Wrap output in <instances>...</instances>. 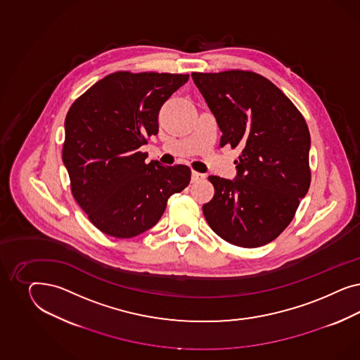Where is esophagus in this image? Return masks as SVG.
I'll return each instance as SVG.
<instances>
[{
  "label": "esophagus",
  "instance_id": "esophagus-1",
  "mask_svg": "<svg viewBox=\"0 0 360 360\" xmlns=\"http://www.w3.org/2000/svg\"><path fill=\"white\" fill-rule=\"evenodd\" d=\"M205 178H206V175L202 174V173H198V172H193L191 173V181L193 182H199V181L205 179Z\"/></svg>",
  "mask_w": 360,
  "mask_h": 360
}]
</instances>
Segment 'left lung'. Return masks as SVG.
I'll return each mask as SVG.
<instances>
[{
    "mask_svg": "<svg viewBox=\"0 0 360 360\" xmlns=\"http://www.w3.org/2000/svg\"><path fill=\"white\" fill-rule=\"evenodd\" d=\"M191 77L223 133L220 146L241 148L235 179L208 176L215 194L203 205L205 218L233 245H265L289 226L310 186L305 119L280 88L256 72Z\"/></svg>",
    "mask_w": 360,
    "mask_h": 360,
    "instance_id": "left-lung-1",
    "label": "left lung"
}]
</instances>
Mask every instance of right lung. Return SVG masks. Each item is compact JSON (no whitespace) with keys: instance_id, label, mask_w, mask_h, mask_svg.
<instances>
[{"instance_id":"right-lung-1","label":"right lung","mask_w":360,"mask_h":360,"mask_svg":"<svg viewBox=\"0 0 360 360\" xmlns=\"http://www.w3.org/2000/svg\"><path fill=\"white\" fill-rule=\"evenodd\" d=\"M188 75L120 71L103 77L65 116L63 164L71 191L91 223L129 239L152 229L167 199L191 179L185 165L145 162L140 152L158 133V113Z\"/></svg>"}]
</instances>
